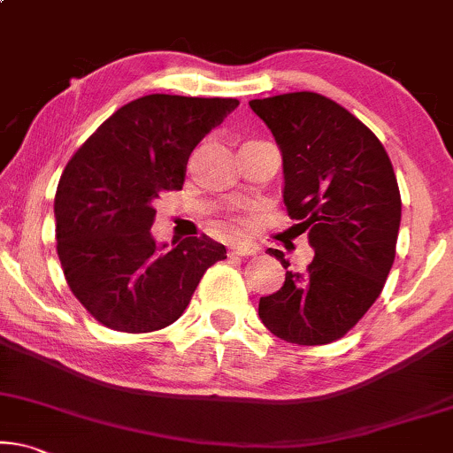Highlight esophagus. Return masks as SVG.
Instances as JSON below:
<instances>
[{
  "mask_svg": "<svg viewBox=\"0 0 453 453\" xmlns=\"http://www.w3.org/2000/svg\"><path fill=\"white\" fill-rule=\"evenodd\" d=\"M257 249L250 244H244V242H238V244H232L230 246V255H236V257H249V255H255Z\"/></svg>",
  "mask_w": 453,
  "mask_h": 453,
  "instance_id": "esophagus-1",
  "label": "esophagus"
}]
</instances>
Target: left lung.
Instances as JSON below:
<instances>
[{"instance_id": "left-lung-1", "label": "left lung", "mask_w": 453, "mask_h": 453, "mask_svg": "<svg viewBox=\"0 0 453 453\" xmlns=\"http://www.w3.org/2000/svg\"><path fill=\"white\" fill-rule=\"evenodd\" d=\"M283 159V203L315 257L258 300L271 334L298 346L346 335L379 298L395 258L402 198L379 138L327 96L286 93L250 101Z\"/></svg>"}]
</instances>
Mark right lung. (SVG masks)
I'll return each instance as SVG.
<instances>
[{"label":"right lung","mask_w":453,"mask_h":453,"mask_svg":"<svg viewBox=\"0 0 453 453\" xmlns=\"http://www.w3.org/2000/svg\"><path fill=\"white\" fill-rule=\"evenodd\" d=\"M238 99L144 95L119 107L76 150L56 192V238L65 281L105 327L164 329L182 317L226 246L209 236L157 244L155 198L180 190L198 142Z\"/></svg>","instance_id":"obj_1"}]
</instances>
